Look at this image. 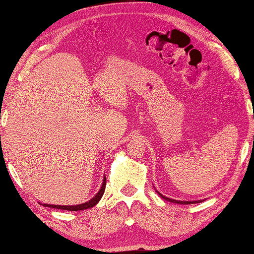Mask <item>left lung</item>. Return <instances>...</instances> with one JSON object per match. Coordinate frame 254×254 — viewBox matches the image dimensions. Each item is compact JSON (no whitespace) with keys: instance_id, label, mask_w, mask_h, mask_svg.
<instances>
[{"instance_id":"obj_1","label":"left lung","mask_w":254,"mask_h":254,"mask_svg":"<svg viewBox=\"0 0 254 254\" xmlns=\"http://www.w3.org/2000/svg\"><path fill=\"white\" fill-rule=\"evenodd\" d=\"M159 195H160V197L161 198H163L165 200H167V201H171V203H176V204H185V205H187V204H196V203H199V201H203V200H191V201H186V200H176V199H171V198H168V197H166V196H163V195H161L160 192H158Z\"/></svg>"}]
</instances>
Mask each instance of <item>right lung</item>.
Returning <instances> with one entry per match:
<instances>
[{
    "instance_id": "obj_1",
    "label": "right lung",
    "mask_w": 254,
    "mask_h": 254,
    "mask_svg": "<svg viewBox=\"0 0 254 254\" xmlns=\"http://www.w3.org/2000/svg\"><path fill=\"white\" fill-rule=\"evenodd\" d=\"M105 186H106V178L104 177L103 179V184H102V187L100 190H98L97 194L93 197L91 200L86 201L84 204H79V205H68V206H63V205H50V204H41L42 206H45V207H53V208H57V209H66V210H83V209H87V208H91L93 206H95L98 201L101 200L103 194H104V190H105Z\"/></svg>"
}]
</instances>
